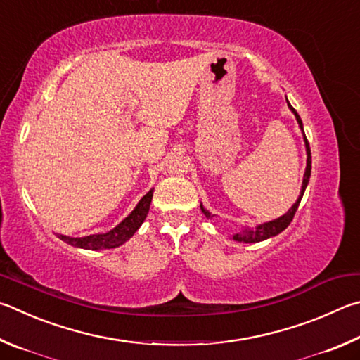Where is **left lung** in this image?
I'll list each match as a JSON object with an SVG mask.
<instances>
[{"instance_id": "1", "label": "left lung", "mask_w": 360, "mask_h": 360, "mask_svg": "<svg viewBox=\"0 0 360 360\" xmlns=\"http://www.w3.org/2000/svg\"><path fill=\"white\" fill-rule=\"evenodd\" d=\"M288 101V99H286ZM288 107L289 110L294 113L295 120H297L299 123V128L302 131V134H304V142H305V150H307V167H305V174H304V181H302V190L297 200H295L294 205L289 209L285 215H281L280 218H275L272 221H267V223H262V224H257L256 228H242L240 231H237L234 236H232V240L236 242H243V243H257V242H262V240H267L270 237H275L278 236L280 232L285 231L289 224H291L292 218L295 215V212L299 209V204L302 200V196H304L305 193V188L308 185V181H310V175H311V151H310V145H308V141L305 137V132H304V124H302V120L299 117V113L295 112L294 107L289 104L288 101ZM200 210H202L204 215L207 218H212V213L205 209V207L200 204Z\"/></svg>"}]
</instances>
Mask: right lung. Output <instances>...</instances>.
Instances as JSON below:
<instances>
[{"label":"right lung","mask_w":360,"mask_h":360,"mask_svg":"<svg viewBox=\"0 0 360 360\" xmlns=\"http://www.w3.org/2000/svg\"><path fill=\"white\" fill-rule=\"evenodd\" d=\"M151 198H153V190H150L145 196L139 200L136 209L132 210L128 217H126L122 223L117 224L115 228L110 229L104 234H91L85 237H69L58 234L63 242L68 245H72L75 248H84V250H110L117 248L120 245H123L126 240L136 234V231L141 228L145 218L148 215Z\"/></svg>","instance_id":"1"}]
</instances>
